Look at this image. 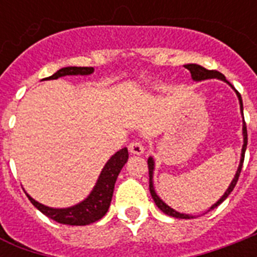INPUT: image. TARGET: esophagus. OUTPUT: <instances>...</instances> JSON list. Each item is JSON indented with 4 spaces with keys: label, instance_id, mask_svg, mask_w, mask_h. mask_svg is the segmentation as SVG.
I'll use <instances>...</instances> for the list:
<instances>
[{
    "label": "esophagus",
    "instance_id": "esophagus-1",
    "mask_svg": "<svg viewBox=\"0 0 257 257\" xmlns=\"http://www.w3.org/2000/svg\"><path fill=\"white\" fill-rule=\"evenodd\" d=\"M129 152L132 153V155H137V156H141V155H144L145 152V148L143 143L139 140L133 141L129 144Z\"/></svg>",
    "mask_w": 257,
    "mask_h": 257
}]
</instances>
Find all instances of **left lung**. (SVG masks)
Instances as JSON below:
<instances>
[{
	"label": "left lung",
	"mask_w": 257,
	"mask_h": 257,
	"mask_svg": "<svg viewBox=\"0 0 257 257\" xmlns=\"http://www.w3.org/2000/svg\"><path fill=\"white\" fill-rule=\"evenodd\" d=\"M184 68H187L189 72H191V76H192V80L193 81H204V80H209V78H217V80H221V81L227 82L228 85L231 86L233 90L236 92L237 94V98H239V104H240V112H241V116L244 118V114H243V100H241V96H240V93L233 88L231 82L227 81V78L224 74H221L220 72L217 70H208L205 68H203L201 65H197V64H187V65H184ZM247 126H245V121L243 120V148H241V157H240V164H239V168L236 171V175L233 177V180L231 181L229 184V187L227 188V191L224 192V195L220 197L217 201H216L213 205H212L207 212L212 211V209H215L217 205L223 203L224 200L227 199L228 196L231 195V192L233 191V188H235L236 183H237V180H239V176H240V172H241V168H243V163H244V155H245V149H247ZM148 169H149V191H151V195H152L153 200H155V203L159 208H160L161 211L164 212L165 215L172 216V217H176V219H193V216L191 215H187V213H180V212L175 211L173 208H171L168 204H165L163 200L157 196L156 191H155V187H153V171H155V160H153V157L151 156L148 159Z\"/></svg>",
	"instance_id": "obj_1"
}]
</instances>
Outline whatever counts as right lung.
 <instances>
[{"mask_svg":"<svg viewBox=\"0 0 257 257\" xmlns=\"http://www.w3.org/2000/svg\"><path fill=\"white\" fill-rule=\"evenodd\" d=\"M94 72L90 66H66L62 69L57 70L53 76H50L46 80H56L64 76H89ZM128 149L122 148L118 152L113 155L101 171L96 185L93 187L92 192L89 193L86 199L81 203L72 205L68 208H52L46 207L44 204L38 203L33 197H29L30 203L37 208L38 211L44 215L50 217L54 221L60 224H68V225H88L92 224L101 217H104L108 212L110 201H112L113 189L116 184L117 176L121 172L122 167L128 161Z\"/></svg>","mask_w":257,"mask_h":257,"instance_id":"right-lung-1","label":"right lung"}]
</instances>
